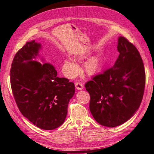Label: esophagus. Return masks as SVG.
<instances>
[{"instance_id":"obj_1","label":"esophagus","mask_w":154,"mask_h":154,"mask_svg":"<svg viewBox=\"0 0 154 154\" xmlns=\"http://www.w3.org/2000/svg\"><path fill=\"white\" fill-rule=\"evenodd\" d=\"M75 87L76 88V89L79 90V91H82L83 88V85L82 84V83H79V82H76L75 83Z\"/></svg>"}]
</instances>
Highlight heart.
Instances as JSON below:
<instances>
[{
    "instance_id": "heart-1",
    "label": "heart",
    "mask_w": 154,
    "mask_h": 154,
    "mask_svg": "<svg viewBox=\"0 0 154 154\" xmlns=\"http://www.w3.org/2000/svg\"><path fill=\"white\" fill-rule=\"evenodd\" d=\"M101 67V62L97 56L92 57L85 60L83 63V70L88 75H94L100 71ZM62 71L68 78L76 76L79 72V68L76 63L71 58H67L63 61Z\"/></svg>"
}]
</instances>
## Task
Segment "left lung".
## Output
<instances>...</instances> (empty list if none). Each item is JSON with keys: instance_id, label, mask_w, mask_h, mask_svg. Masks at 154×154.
Returning a JSON list of instances; mask_svg holds the SVG:
<instances>
[{"instance_id": "8db88e82", "label": "left lung", "mask_w": 154, "mask_h": 154, "mask_svg": "<svg viewBox=\"0 0 154 154\" xmlns=\"http://www.w3.org/2000/svg\"><path fill=\"white\" fill-rule=\"evenodd\" d=\"M118 58L113 67L85 83L91 96L90 111L99 124L116 127L136 112L143 99L145 72L135 46L123 36L118 39Z\"/></svg>"}]
</instances>
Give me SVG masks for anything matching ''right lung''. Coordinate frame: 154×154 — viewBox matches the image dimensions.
<instances>
[{"mask_svg":"<svg viewBox=\"0 0 154 154\" xmlns=\"http://www.w3.org/2000/svg\"><path fill=\"white\" fill-rule=\"evenodd\" d=\"M42 49L41 44L32 40L18 51L11 65V86L22 114L37 127L51 130L64 123L75 87L57 76L55 67L40 57Z\"/></svg>","mask_w":154,"mask_h":154,"instance_id":"obj_1","label":"right lung"}]
</instances>
